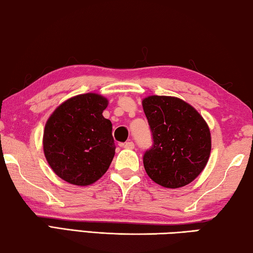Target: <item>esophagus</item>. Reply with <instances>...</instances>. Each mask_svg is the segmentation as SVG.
I'll use <instances>...</instances> for the list:
<instances>
[{
  "mask_svg": "<svg viewBox=\"0 0 253 253\" xmlns=\"http://www.w3.org/2000/svg\"><path fill=\"white\" fill-rule=\"evenodd\" d=\"M123 148L126 149H133L134 148V143L132 141H127L123 144Z\"/></svg>",
  "mask_w": 253,
  "mask_h": 253,
  "instance_id": "esophagus-1",
  "label": "esophagus"
}]
</instances>
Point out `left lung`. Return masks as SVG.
<instances>
[{
    "label": "left lung",
    "instance_id": "8db88e82",
    "mask_svg": "<svg viewBox=\"0 0 253 253\" xmlns=\"http://www.w3.org/2000/svg\"><path fill=\"white\" fill-rule=\"evenodd\" d=\"M142 106L154 141L143 155L148 176L166 188L192 183L210 158L208 123L192 105L177 97L148 96Z\"/></svg>",
    "mask_w": 253,
    "mask_h": 253
}]
</instances>
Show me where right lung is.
I'll use <instances>...</instances> for the list:
<instances>
[{
    "mask_svg": "<svg viewBox=\"0 0 253 253\" xmlns=\"http://www.w3.org/2000/svg\"><path fill=\"white\" fill-rule=\"evenodd\" d=\"M107 104L98 94L77 95L58 106L45 123V159L53 172L69 184L95 183L113 160L112 123L102 114Z\"/></svg>",
    "mask_w": 253,
    "mask_h": 253,
    "instance_id": "add662e5",
    "label": "right lung"
}]
</instances>
